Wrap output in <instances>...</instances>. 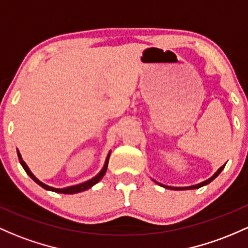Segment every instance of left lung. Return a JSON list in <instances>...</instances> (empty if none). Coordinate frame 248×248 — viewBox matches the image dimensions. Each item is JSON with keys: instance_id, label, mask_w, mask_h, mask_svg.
<instances>
[{"instance_id": "obj_1", "label": "left lung", "mask_w": 248, "mask_h": 248, "mask_svg": "<svg viewBox=\"0 0 248 248\" xmlns=\"http://www.w3.org/2000/svg\"><path fill=\"white\" fill-rule=\"evenodd\" d=\"M225 166H226V165H224V166H221V167H220V168H219V170H217V172L213 174V176H211V178H209V179H208V180H206V181L201 182V184L194 185V186H189V187H170V186H164V185L159 184V182H156V181H155V182H156V184H159V185H160V186H164V187H165V188H170V189H174V190H182V189H197V188H200V187L205 186V185H208V184H209V182H211V181H213V180H214V179H216V178H217V175H219V174H220V173H221V170H224V168H225Z\"/></svg>"}]
</instances>
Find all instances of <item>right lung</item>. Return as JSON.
I'll return each instance as SVG.
<instances>
[{
    "label": "right lung",
    "mask_w": 248,
    "mask_h": 248,
    "mask_svg": "<svg viewBox=\"0 0 248 248\" xmlns=\"http://www.w3.org/2000/svg\"><path fill=\"white\" fill-rule=\"evenodd\" d=\"M17 155H18V160H20V164L22 165L23 170H26V173L28 174L29 176L36 182L37 185H40L42 188L45 189H48V190H51V192H56V193H62V194H75V193H78V192H83V190L91 188V187H93L95 184H97L101 179L103 178V175L106 174V170H107V167H108V160H109V156H110V152L109 154H108L107 159H106V162H105V166H103V168L101 170V172L97 174L96 176H94L93 179H91V180L86 181V182H82V184H78V185H75V186H70V187H66V188H54V187H50L48 186V185H45L43 182H41L39 179H36L34 176V174L31 172V170L28 168V166L26 165V162L22 160V156H21L20 152L17 151Z\"/></svg>",
    "instance_id": "right-lung-1"
}]
</instances>
